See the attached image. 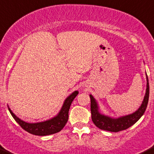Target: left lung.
<instances>
[{"instance_id": "obj_1", "label": "left lung", "mask_w": 154, "mask_h": 154, "mask_svg": "<svg viewBox=\"0 0 154 154\" xmlns=\"http://www.w3.org/2000/svg\"><path fill=\"white\" fill-rule=\"evenodd\" d=\"M146 88L143 100L142 101L140 107L134 112L126 116H120L118 118H113L111 116H106L101 113L100 110V106L96 99L90 95V109H91V118L94 125L100 129L105 131H109L112 132H118L120 131L125 130L131 126L135 124L140 119L144 113L147 106L149 100V82L148 77L146 73Z\"/></svg>"}]
</instances>
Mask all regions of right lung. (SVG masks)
I'll list each match as a JSON object with an SVG mask.
<instances>
[{
	"instance_id": "obj_1",
	"label": "right lung",
	"mask_w": 154,
	"mask_h": 154,
	"mask_svg": "<svg viewBox=\"0 0 154 154\" xmlns=\"http://www.w3.org/2000/svg\"><path fill=\"white\" fill-rule=\"evenodd\" d=\"M78 93L79 92L76 90V91L73 92L71 94L69 95L64 100L59 112L51 119L44 121V122H39L35 123L26 122L17 117L11 111L9 106H8V109L16 122L21 126L23 129L26 131L27 132L38 136L50 135V134L59 132L64 127L68 120V112L70 109V105Z\"/></svg>"
}]
</instances>
